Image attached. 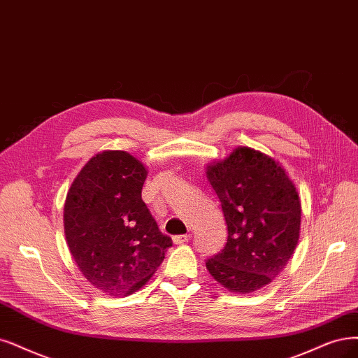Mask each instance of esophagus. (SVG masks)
<instances>
[{"instance_id": "1", "label": "esophagus", "mask_w": 358, "mask_h": 358, "mask_svg": "<svg viewBox=\"0 0 358 358\" xmlns=\"http://www.w3.org/2000/svg\"><path fill=\"white\" fill-rule=\"evenodd\" d=\"M190 234H181V236H174L172 237V242H174L176 245H181V243H186L190 241Z\"/></svg>"}]
</instances>
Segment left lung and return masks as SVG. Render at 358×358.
<instances>
[{
    "label": "left lung",
    "instance_id": "left-lung-1",
    "mask_svg": "<svg viewBox=\"0 0 358 358\" xmlns=\"http://www.w3.org/2000/svg\"><path fill=\"white\" fill-rule=\"evenodd\" d=\"M205 172L229 230L206 268L230 292H255L283 271L298 245L302 209L295 184L275 159L245 145Z\"/></svg>",
    "mask_w": 358,
    "mask_h": 358
}]
</instances>
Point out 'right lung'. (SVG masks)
Masks as SVG:
<instances>
[{"instance_id":"right-lung-1","label":"right lung","mask_w":358,"mask_h":358,"mask_svg":"<svg viewBox=\"0 0 358 358\" xmlns=\"http://www.w3.org/2000/svg\"><path fill=\"white\" fill-rule=\"evenodd\" d=\"M148 169L124 150H104L78 172L66 196L64 236L79 271L115 298L149 282L172 246L141 201Z\"/></svg>"}]
</instances>
